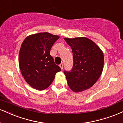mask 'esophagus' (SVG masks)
I'll return each instance as SVG.
<instances>
[{"mask_svg": "<svg viewBox=\"0 0 123 123\" xmlns=\"http://www.w3.org/2000/svg\"><path fill=\"white\" fill-rule=\"evenodd\" d=\"M60 67L61 68V70H62L63 68V65L62 63H61V64L60 65Z\"/></svg>", "mask_w": 123, "mask_h": 123, "instance_id": "34e87169", "label": "esophagus"}]
</instances>
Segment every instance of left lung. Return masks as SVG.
Returning <instances> with one entry per match:
<instances>
[{"label": "left lung", "instance_id": "1", "mask_svg": "<svg viewBox=\"0 0 123 123\" xmlns=\"http://www.w3.org/2000/svg\"><path fill=\"white\" fill-rule=\"evenodd\" d=\"M73 55L71 72H64L69 88L80 92L91 88L101 76L104 68V54L101 49L86 37L65 38Z\"/></svg>", "mask_w": 123, "mask_h": 123}]
</instances>
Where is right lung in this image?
<instances>
[{
    "instance_id": "obj_1",
    "label": "right lung",
    "mask_w": 123,
    "mask_h": 123,
    "mask_svg": "<svg viewBox=\"0 0 123 123\" xmlns=\"http://www.w3.org/2000/svg\"><path fill=\"white\" fill-rule=\"evenodd\" d=\"M60 37L49 32L30 35L22 42L19 65L22 76L32 88L42 91L51 85L61 68L50 55V50Z\"/></svg>"
}]
</instances>
